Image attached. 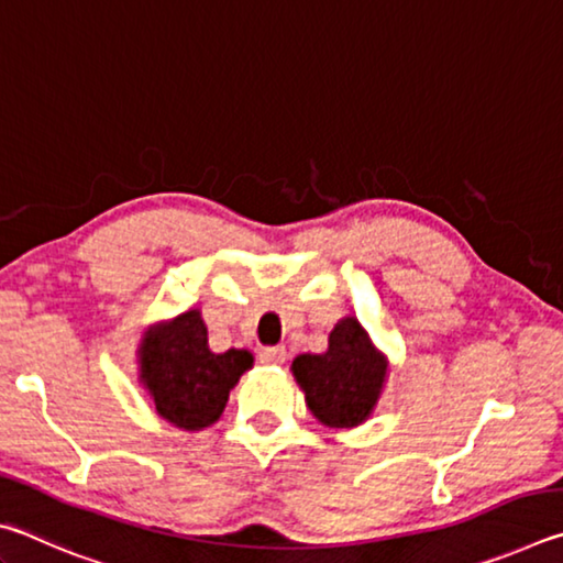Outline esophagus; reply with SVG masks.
Listing matches in <instances>:
<instances>
[{
  "label": "esophagus",
  "mask_w": 563,
  "mask_h": 563,
  "mask_svg": "<svg viewBox=\"0 0 563 563\" xmlns=\"http://www.w3.org/2000/svg\"><path fill=\"white\" fill-rule=\"evenodd\" d=\"M258 357H261L263 365H283L285 347H263Z\"/></svg>",
  "instance_id": "34e87169"
}]
</instances>
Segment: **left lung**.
Returning a JSON list of instances; mask_svg holds the SVG:
<instances>
[{"instance_id":"left-lung-1","label":"left lung","mask_w":563,"mask_h":563,"mask_svg":"<svg viewBox=\"0 0 563 563\" xmlns=\"http://www.w3.org/2000/svg\"><path fill=\"white\" fill-rule=\"evenodd\" d=\"M290 373L302 389L305 405L330 430H352L373 415L389 373V360L355 316L330 330L328 350L302 352Z\"/></svg>"}]
</instances>
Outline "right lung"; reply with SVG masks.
Masks as SVG:
<instances>
[{"label":"right lung","instance_id":"1","mask_svg":"<svg viewBox=\"0 0 563 563\" xmlns=\"http://www.w3.org/2000/svg\"><path fill=\"white\" fill-rule=\"evenodd\" d=\"M139 385L156 412L184 432H201L221 419L228 395L253 367V352L208 347L201 310L190 308L148 325L136 347Z\"/></svg>","mask_w":563,"mask_h":563}]
</instances>
